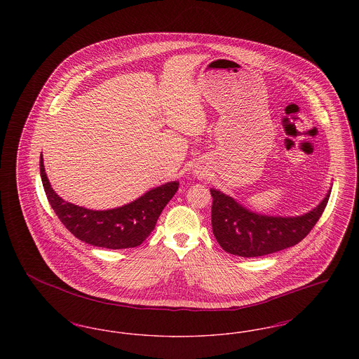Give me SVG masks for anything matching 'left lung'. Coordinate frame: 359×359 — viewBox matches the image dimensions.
<instances>
[{
	"label": "left lung",
	"instance_id": "8db88e82",
	"mask_svg": "<svg viewBox=\"0 0 359 359\" xmlns=\"http://www.w3.org/2000/svg\"><path fill=\"white\" fill-rule=\"evenodd\" d=\"M210 192L212 233L223 250L234 256L259 257L284 250L306 238L322 217L331 189L315 208L297 217L261 215L218 189L211 188Z\"/></svg>",
	"mask_w": 359,
	"mask_h": 359
}]
</instances>
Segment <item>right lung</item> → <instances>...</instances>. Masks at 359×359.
<instances>
[{
	"mask_svg": "<svg viewBox=\"0 0 359 359\" xmlns=\"http://www.w3.org/2000/svg\"><path fill=\"white\" fill-rule=\"evenodd\" d=\"M40 175L48 202L60 222L76 238L106 249H128L141 245L154 231L161 211L179 188V182H170L149 189L132 203L100 211L63 201L52 189L43 156H40Z\"/></svg>",
	"mask_w": 359,
	"mask_h": 359,
	"instance_id": "1",
	"label": "right lung"
}]
</instances>
